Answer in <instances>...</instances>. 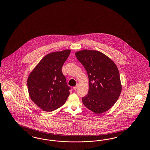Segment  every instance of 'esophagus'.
Returning a JSON list of instances; mask_svg holds the SVG:
<instances>
[{
    "instance_id": "esophagus-1",
    "label": "esophagus",
    "mask_w": 150,
    "mask_h": 150,
    "mask_svg": "<svg viewBox=\"0 0 150 150\" xmlns=\"http://www.w3.org/2000/svg\"><path fill=\"white\" fill-rule=\"evenodd\" d=\"M78 87H79V84H76V86L74 87L73 89H74V90H76V89H77V88H78Z\"/></svg>"
}]
</instances>
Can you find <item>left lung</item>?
<instances>
[{"label":"left lung","instance_id":"obj_1","mask_svg":"<svg viewBox=\"0 0 150 150\" xmlns=\"http://www.w3.org/2000/svg\"><path fill=\"white\" fill-rule=\"evenodd\" d=\"M87 71L88 94L82 98L86 108L96 114L107 111L117 101L122 86L118 69L112 61L98 51L83 50L76 53Z\"/></svg>","mask_w":150,"mask_h":150}]
</instances>
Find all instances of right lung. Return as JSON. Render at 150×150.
Here are the masks:
<instances>
[{"label":"right lung","mask_w":150,"mask_h":150,"mask_svg":"<svg viewBox=\"0 0 150 150\" xmlns=\"http://www.w3.org/2000/svg\"><path fill=\"white\" fill-rule=\"evenodd\" d=\"M70 52L65 50L46 55L29 76L27 86L30 98L44 111L59 108L70 94L71 88L62 68Z\"/></svg>","instance_id":"right-lung-1"}]
</instances>
